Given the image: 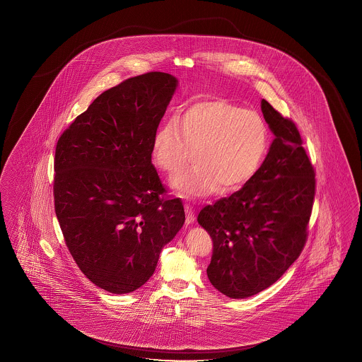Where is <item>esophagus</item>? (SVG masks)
Returning a JSON list of instances; mask_svg holds the SVG:
<instances>
[{
	"instance_id": "1",
	"label": "esophagus",
	"mask_w": 362,
	"mask_h": 362,
	"mask_svg": "<svg viewBox=\"0 0 362 362\" xmlns=\"http://www.w3.org/2000/svg\"><path fill=\"white\" fill-rule=\"evenodd\" d=\"M185 211H186L187 224H191V223H194V220H195V212H194L192 207H191L189 204H185Z\"/></svg>"
}]
</instances>
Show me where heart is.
<instances>
[{"mask_svg":"<svg viewBox=\"0 0 362 362\" xmlns=\"http://www.w3.org/2000/svg\"><path fill=\"white\" fill-rule=\"evenodd\" d=\"M269 129L262 115L224 98L197 100L174 118H167L153 134L155 165L174 177L183 171L195 150V165L176 177L180 197H209L230 192L252 179L263 165Z\"/></svg>","mask_w":362,"mask_h":362,"instance_id":"heart-1","label":"heart"}]
</instances>
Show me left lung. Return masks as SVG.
I'll list each match as a JSON object with an SVG mask.
<instances>
[{"mask_svg":"<svg viewBox=\"0 0 362 362\" xmlns=\"http://www.w3.org/2000/svg\"><path fill=\"white\" fill-rule=\"evenodd\" d=\"M262 111L274 134L263 165L239 191L197 216L214 241L209 281L230 298L262 292L296 262L316 194L315 168L296 124L265 99Z\"/></svg>","mask_w":362,"mask_h":362,"instance_id":"left-lung-1","label":"left lung"}]
</instances>
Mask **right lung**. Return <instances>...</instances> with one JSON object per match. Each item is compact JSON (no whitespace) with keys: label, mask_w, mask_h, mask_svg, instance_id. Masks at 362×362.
<instances>
[{"label":"right lung","mask_w":362,"mask_h":362,"mask_svg":"<svg viewBox=\"0 0 362 362\" xmlns=\"http://www.w3.org/2000/svg\"><path fill=\"white\" fill-rule=\"evenodd\" d=\"M177 86L151 71L103 91L59 136L54 209L66 245L91 283L115 295L141 288L185 224L180 199L151 163L153 134Z\"/></svg>","instance_id":"obj_1"}]
</instances>
